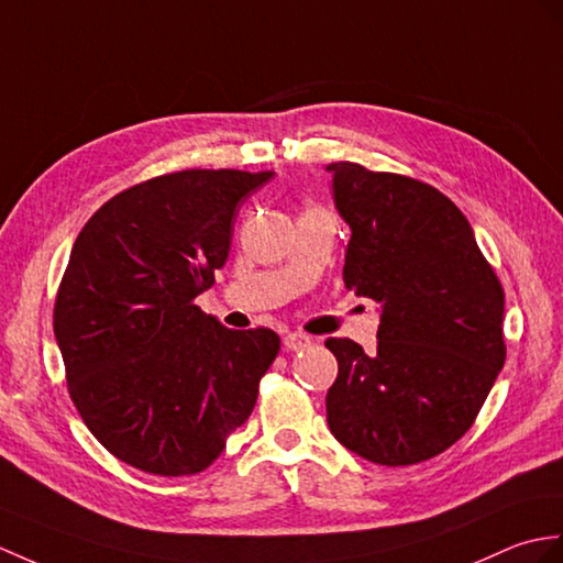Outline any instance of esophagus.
I'll return each mask as SVG.
<instances>
[{
    "label": "esophagus",
    "instance_id": "obj_1",
    "mask_svg": "<svg viewBox=\"0 0 563 563\" xmlns=\"http://www.w3.org/2000/svg\"><path fill=\"white\" fill-rule=\"evenodd\" d=\"M283 345H285V350L297 352V350L309 347V345H311V338L305 335V333H287V335L283 338Z\"/></svg>",
    "mask_w": 563,
    "mask_h": 563
}]
</instances>
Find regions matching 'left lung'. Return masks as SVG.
I'll return each mask as SVG.
<instances>
[{
    "mask_svg": "<svg viewBox=\"0 0 563 563\" xmlns=\"http://www.w3.org/2000/svg\"><path fill=\"white\" fill-rule=\"evenodd\" d=\"M350 225L343 280L382 305L378 343L329 338L333 437L376 465H415L473 427L506 362L504 287L449 196L420 179L333 163Z\"/></svg>",
    "mask_w": 563,
    "mask_h": 563,
    "instance_id": "8db88e82",
    "label": "left lung"
}]
</instances>
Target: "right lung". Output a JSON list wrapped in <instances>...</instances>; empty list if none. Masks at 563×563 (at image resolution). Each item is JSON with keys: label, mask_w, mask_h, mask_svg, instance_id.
<instances>
[{"label": "right lung", "mask_w": 563, "mask_h": 563, "mask_svg": "<svg viewBox=\"0 0 563 563\" xmlns=\"http://www.w3.org/2000/svg\"><path fill=\"white\" fill-rule=\"evenodd\" d=\"M271 177H153L102 203L74 242L52 313L69 396L90 434L143 473L211 465L278 355V333L225 329L194 302L225 266L242 201Z\"/></svg>", "instance_id": "obj_1"}]
</instances>
